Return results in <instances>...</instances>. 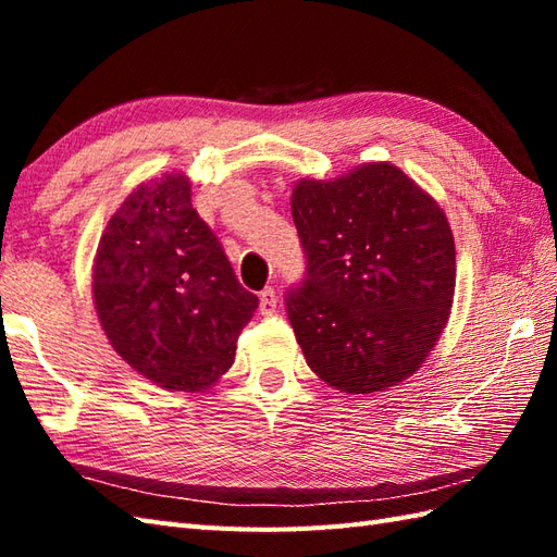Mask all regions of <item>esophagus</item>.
I'll list each match as a JSON object with an SVG mask.
<instances>
[{
	"mask_svg": "<svg viewBox=\"0 0 557 557\" xmlns=\"http://www.w3.org/2000/svg\"><path fill=\"white\" fill-rule=\"evenodd\" d=\"M260 304H258V309H260V313L263 315H270V313H275V309H277V294H275V289H263L260 292Z\"/></svg>",
	"mask_w": 557,
	"mask_h": 557,
	"instance_id": "34e87169",
	"label": "esophagus"
}]
</instances>
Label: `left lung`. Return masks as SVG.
Segmentation results:
<instances>
[{"label": "left lung", "mask_w": 557, "mask_h": 557, "mask_svg": "<svg viewBox=\"0 0 557 557\" xmlns=\"http://www.w3.org/2000/svg\"><path fill=\"white\" fill-rule=\"evenodd\" d=\"M292 218L306 280L287 294V313L306 363L349 395L407 381L455 299L443 208L395 164L366 162L333 182H297Z\"/></svg>", "instance_id": "1"}]
</instances>
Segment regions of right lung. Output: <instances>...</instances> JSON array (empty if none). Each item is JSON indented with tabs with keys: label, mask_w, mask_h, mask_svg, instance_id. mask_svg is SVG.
Returning <instances> with one entry per match:
<instances>
[{
	"label": "right lung",
	"mask_w": 557,
	"mask_h": 557,
	"mask_svg": "<svg viewBox=\"0 0 557 557\" xmlns=\"http://www.w3.org/2000/svg\"><path fill=\"white\" fill-rule=\"evenodd\" d=\"M92 304L110 345L172 393L206 389L230 371L258 309L218 236L191 206L184 172L134 188L104 227Z\"/></svg>",
	"instance_id": "add662e5"
}]
</instances>
